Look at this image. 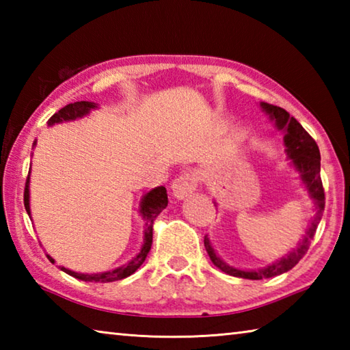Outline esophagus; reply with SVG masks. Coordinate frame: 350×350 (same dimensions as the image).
Here are the masks:
<instances>
[{"instance_id": "esophagus-1", "label": "esophagus", "mask_w": 350, "mask_h": 350, "mask_svg": "<svg viewBox=\"0 0 350 350\" xmlns=\"http://www.w3.org/2000/svg\"><path fill=\"white\" fill-rule=\"evenodd\" d=\"M200 179H202V176H200L199 171L193 170V171H185V173H182L180 176H177L173 185H171V189H173V194L176 199H185L188 198L189 194H191L196 187L199 185Z\"/></svg>"}]
</instances>
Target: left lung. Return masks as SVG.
Listing matches in <instances>:
<instances>
[{
  "label": "left lung",
  "instance_id": "8db88e82",
  "mask_svg": "<svg viewBox=\"0 0 350 350\" xmlns=\"http://www.w3.org/2000/svg\"><path fill=\"white\" fill-rule=\"evenodd\" d=\"M260 108L270 116L271 120L275 122L276 128L284 133L286 152L293 167L298 170L299 179L303 180L306 191L309 193V198L313 200V204H315V215H313L312 222L309 224V228L306 230V234L303 236V239L298 242L296 248H293V250L286 254V256L276 259L275 262H271L267 267L259 270H239L232 267V265H228L227 262H224V260L216 254L215 248L211 247L210 239L205 236L204 245L211 259V262L215 264L217 269H221L224 273L236 278H244V280H265V278L278 276L281 273H286L290 269H293L295 265L299 262L301 258L307 253V250H309L310 242L318 228V224L323 217L325 204L321 174H319V171H321V156H319L317 142L312 139V135L307 133L306 129L301 126V123L296 120L295 117L290 116L286 109L264 102L260 103Z\"/></svg>",
  "mask_w": 350,
  "mask_h": 350
}]
</instances>
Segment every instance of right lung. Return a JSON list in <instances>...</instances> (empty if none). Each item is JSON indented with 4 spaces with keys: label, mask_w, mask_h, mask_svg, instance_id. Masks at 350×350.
I'll return each mask as SVG.
<instances>
[{
    "label": "right lung",
    "mask_w": 350,
    "mask_h": 350,
    "mask_svg": "<svg viewBox=\"0 0 350 350\" xmlns=\"http://www.w3.org/2000/svg\"><path fill=\"white\" fill-rule=\"evenodd\" d=\"M97 108V103L92 102H75V103H69L62 108L58 112H55L54 116L49 118L47 125L52 126L55 123H62V122H69V120H75V118H81L86 114H90L92 109ZM37 142H33V146ZM29 179L31 177L27 176L26 180V188H25V206L27 215L31 216V205H29ZM168 205V196H167V189L165 187H156L152 188L151 191H148L144 199L140 202V215L142 219L145 221V234H144V245H142L140 252L135 254V256L129 260V262L123 264L122 267H117L114 270L109 271H103V273H77V271H72L69 269L60 267L64 273H68L70 276L77 278L80 281H90V282H112V281H118L123 280V278H128L129 275H133L135 270H137L142 264L145 262L146 254L151 250V244H152V224L156 221V217L161 215V211ZM47 259L51 260L52 264L55 262L49 254H46Z\"/></svg>",
    "instance_id": "add662e5"
}]
</instances>
